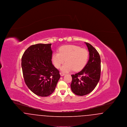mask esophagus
I'll list each match as a JSON object with an SVG mask.
<instances>
[{"label": "esophagus", "mask_w": 127, "mask_h": 127, "mask_svg": "<svg viewBox=\"0 0 127 127\" xmlns=\"http://www.w3.org/2000/svg\"><path fill=\"white\" fill-rule=\"evenodd\" d=\"M60 75H61V76H63L65 75V74L64 73L61 72L60 73Z\"/></svg>", "instance_id": "obj_1"}]
</instances>
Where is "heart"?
Instances as JSON below:
<instances>
[{
  "label": "heart",
  "mask_w": 127,
  "mask_h": 127,
  "mask_svg": "<svg viewBox=\"0 0 127 127\" xmlns=\"http://www.w3.org/2000/svg\"><path fill=\"white\" fill-rule=\"evenodd\" d=\"M89 52L84 48L74 45L61 47L59 52L52 55V61L55 67L59 68L65 60L66 62L61 67V70L68 72L74 69L75 71L82 70L86 65L89 59Z\"/></svg>",
  "instance_id": "obj_1"
}]
</instances>
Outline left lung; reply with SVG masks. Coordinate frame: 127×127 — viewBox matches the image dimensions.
I'll list each match as a JSON object with an SVG mask.
<instances>
[{"label":"left lung","instance_id":"1","mask_svg":"<svg viewBox=\"0 0 127 127\" xmlns=\"http://www.w3.org/2000/svg\"><path fill=\"white\" fill-rule=\"evenodd\" d=\"M85 44L89 51V60L82 70L71 75V89L78 96L91 93L96 87L100 77L101 60L99 53L90 44Z\"/></svg>","mask_w":127,"mask_h":127}]
</instances>
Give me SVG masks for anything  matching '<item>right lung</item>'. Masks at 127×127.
Returning <instances> with one entry per match:
<instances>
[{
  "mask_svg": "<svg viewBox=\"0 0 127 127\" xmlns=\"http://www.w3.org/2000/svg\"><path fill=\"white\" fill-rule=\"evenodd\" d=\"M51 45H32L26 50L21 59L26 84L32 92L41 97L51 95L61 77L59 71L52 63Z\"/></svg>",
  "mask_w": 127,
  "mask_h": 127,
  "instance_id": "obj_1",
  "label": "right lung"
}]
</instances>
